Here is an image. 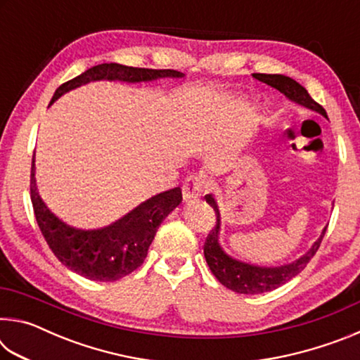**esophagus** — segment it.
Instances as JSON below:
<instances>
[{"instance_id":"1","label":"esophagus","mask_w":360,"mask_h":360,"mask_svg":"<svg viewBox=\"0 0 360 360\" xmlns=\"http://www.w3.org/2000/svg\"><path fill=\"white\" fill-rule=\"evenodd\" d=\"M200 192H202V184H200L197 176L187 178L184 186H182V198H184V202L191 203L193 200H197L200 197Z\"/></svg>"}]
</instances>
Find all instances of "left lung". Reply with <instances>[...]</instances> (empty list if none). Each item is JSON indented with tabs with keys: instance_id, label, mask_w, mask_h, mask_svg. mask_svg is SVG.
Instances as JSON below:
<instances>
[{
	"instance_id": "obj_1",
	"label": "left lung",
	"mask_w": 360,
	"mask_h": 360,
	"mask_svg": "<svg viewBox=\"0 0 360 360\" xmlns=\"http://www.w3.org/2000/svg\"><path fill=\"white\" fill-rule=\"evenodd\" d=\"M255 79H259L260 82H265L268 85H271V87H275L289 101L295 103L298 106L311 109V111L318 112L322 115V117L327 119L326 109L322 108L319 103H316L311 98V95L308 94V90L297 81H294L292 77L283 76V75H257ZM205 198H206V203L214 208L216 216H217L216 227L210 233L203 248L206 264H208L212 275L219 279V283L224 284L225 288L230 290L238 292V294H264V292L278 289L279 285H283L288 281H290L292 278H295L298 273L307 266L308 262L311 260L316 251L319 249L321 241L324 238V233L327 230V227L322 229L319 238L313 243V246L309 248L302 257L290 262V264L275 265V266L251 264V262H245L233 257V255H230L222 248L221 210H219V205H217V200L214 198V195L210 193L206 195Z\"/></svg>"
}]
</instances>
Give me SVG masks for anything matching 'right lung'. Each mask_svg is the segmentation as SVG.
<instances>
[{
	"label": "right lung",
	"instance_id": "1",
	"mask_svg": "<svg viewBox=\"0 0 360 360\" xmlns=\"http://www.w3.org/2000/svg\"><path fill=\"white\" fill-rule=\"evenodd\" d=\"M184 76V72L174 70H148L119 63H101L60 85L52 96L51 106L65 94L90 82L139 84ZM30 191L36 221L57 259L77 275L103 283L117 281L143 264L160 224L182 202L181 188L174 187L154 195L105 227L79 229L62 221L42 200L36 184L34 157Z\"/></svg>",
	"mask_w": 360,
	"mask_h": 360
}]
</instances>
